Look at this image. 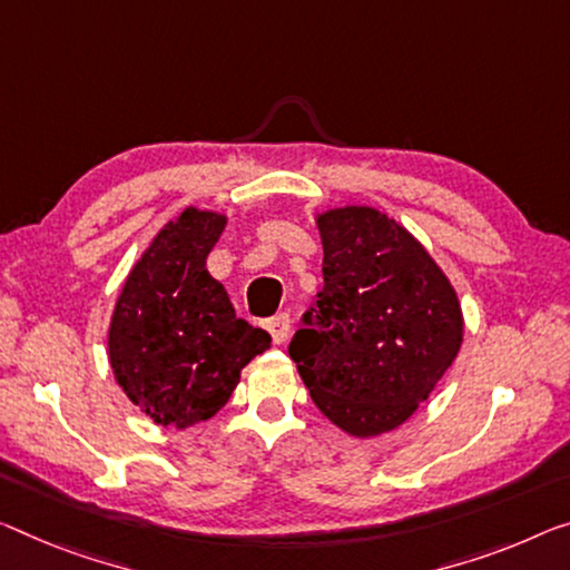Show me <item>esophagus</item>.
<instances>
[{"mask_svg":"<svg viewBox=\"0 0 570 570\" xmlns=\"http://www.w3.org/2000/svg\"><path fill=\"white\" fill-rule=\"evenodd\" d=\"M291 328H293V321L287 313H277L267 321V331L273 334L275 344H283V341H287V336H291Z\"/></svg>","mask_w":570,"mask_h":570,"instance_id":"esophagus-1","label":"esophagus"}]
</instances>
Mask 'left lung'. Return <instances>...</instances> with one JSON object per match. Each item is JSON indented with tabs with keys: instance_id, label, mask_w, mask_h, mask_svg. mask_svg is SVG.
<instances>
[{
	"instance_id": "obj_1",
	"label": "left lung",
	"mask_w": 570,
	"mask_h": 570,
	"mask_svg": "<svg viewBox=\"0 0 570 570\" xmlns=\"http://www.w3.org/2000/svg\"><path fill=\"white\" fill-rule=\"evenodd\" d=\"M323 291L287 346L315 407L370 438L405 423L453 364L456 291L395 218L370 206L318 216Z\"/></svg>"
}]
</instances>
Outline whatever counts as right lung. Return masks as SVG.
<instances>
[{"label": "right lung", "instance_id": "right-lung-1", "mask_svg": "<svg viewBox=\"0 0 570 570\" xmlns=\"http://www.w3.org/2000/svg\"><path fill=\"white\" fill-rule=\"evenodd\" d=\"M224 226V216L186 208L155 236L114 308L111 372L157 425L214 417L244 366L269 348L267 331L236 318L224 285L206 269Z\"/></svg>", "mask_w": 570, "mask_h": 570}]
</instances>
